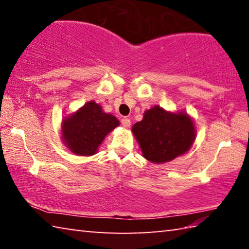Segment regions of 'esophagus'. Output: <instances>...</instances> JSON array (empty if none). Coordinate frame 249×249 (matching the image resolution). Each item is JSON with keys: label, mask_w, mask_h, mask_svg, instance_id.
I'll return each instance as SVG.
<instances>
[{"label": "esophagus", "mask_w": 249, "mask_h": 249, "mask_svg": "<svg viewBox=\"0 0 249 249\" xmlns=\"http://www.w3.org/2000/svg\"><path fill=\"white\" fill-rule=\"evenodd\" d=\"M121 122H122V125H123L124 127H126V128L129 127V126H130V120L129 119H126V117H124V119H122Z\"/></svg>", "instance_id": "obj_1"}]
</instances>
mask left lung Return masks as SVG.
<instances>
[{
    "label": "left lung",
    "instance_id": "left-lung-1",
    "mask_svg": "<svg viewBox=\"0 0 249 249\" xmlns=\"http://www.w3.org/2000/svg\"><path fill=\"white\" fill-rule=\"evenodd\" d=\"M142 156L155 163L168 162L187 153L196 140V126L187 113L167 112L156 105L132 127Z\"/></svg>",
    "mask_w": 249,
    "mask_h": 249
}]
</instances>
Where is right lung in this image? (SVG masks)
<instances>
[{
    "mask_svg": "<svg viewBox=\"0 0 249 249\" xmlns=\"http://www.w3.org/2000/svg\"><path fill=\"white\" fill-rule=\"evenodd\" d=\"M119 125L115 116L103 112L101 105L90 101L62 120V141L74 155L92 156L105 136Z\"/></svg>",
    "mask_w": 249,
    "mask_h": 249,
    "instance_id": "right-lung-1",
    "label": "right lung"
}]
</instances>
